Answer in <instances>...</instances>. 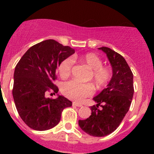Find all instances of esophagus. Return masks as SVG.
<instances>
[{
	"mask_svg": "<svg viewBox=\"0 0 154 154\" xmlns=\"http://www.w3.org/2000/svg\"><path fill=\"white\" fill-rule=\"evenodd\" d=\"M73 106H78V107H81L83 105L81 104V103H77V102H73Z\"/></svg>",
	"mask_w": 154,
	"mask_h": 154,
	"instance_id": "34e87169",
	"label": "esophagus"
}]
</instances>
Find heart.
I'll list each match as a JSON object with an SVG mask.
<instances>
[{
	"label": "heart",
	"mask_w": 154,
	"mask_h": 154,
	"mask_svg": "<svg viewBox=\"0 0 154 154\" xmlns=\"http://www.w3.org/2000/svg\"><path fill=\"white\" fill-rule=\"evenodd\" d=\"M79 60L91 71V79L98 87L105 86L112 77L111 68L102 66V60L100 57L92 53L83 54L79 57ZM74 60L71 57H68L60 63L58 67L60 75L65 78L71 74ZM63 94L70 99L81 100L85 97L91 95L93 87L91 84L80 83L75 80H71L65 83L62 86Z\"/></svg>",
	"instance_id": "1"
}]
</instances>
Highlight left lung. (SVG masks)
<instances>
[{
	"mask_svg": "<svg viewBox=\"0 0 154 154\" xmlns=\"http://www.w3.org/2000/svg\"><path fill=\"white\" fill-rule=\"evenodd\" d=\"M105 53L112 68V77L107 87L93 98L97 104L91 106V114L79 120L82 130L90 136L103 137L117 129L130 109L133 99V74L125 59L113 50L99 48ZM102 107L99 109V106Z\"/></svg>",
	"mask_w": 154,
	"mask_h": 154,
	"instance_id": "obj_1",
	"label": "left lung"
}]
</instances>
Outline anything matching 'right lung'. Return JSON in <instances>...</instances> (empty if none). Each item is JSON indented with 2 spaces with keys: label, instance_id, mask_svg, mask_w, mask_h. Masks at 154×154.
Wrapping results in <instances>:
<instances>
[{
  "label": "right lung",
  "instance_id": "add662e5",
  "mask_svg": "<svg viewBox=\"0 0 154 154\" xmlns=\"http://www.w3.org/2000/svg\"><path fill=\"white\" fill-rule=\"evenodd\" d=\"M74 50L48 39L29 48L16 65L12 95L17 111L24 123L35 130H47L57 125L63 110L72 106L64 96L46 97L47 91L58 92L53 82L60 63Z\"/></svg>",
  "mask_w": 154,
  "mask_h": 154
}]
</instances>
